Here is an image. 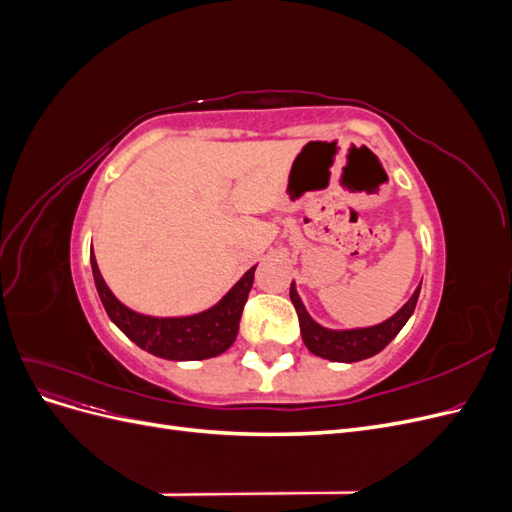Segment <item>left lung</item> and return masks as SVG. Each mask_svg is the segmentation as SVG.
<instances>
[{
	"label": "left lung",
	"mask_w": 512,
	"mask_h": 512,
	"mask_svg": "<svg viewBox=\"0 0 512 512\" xmlns=\"http://www.w3.org/2000/svg\"><path fill=\"white\" fill-rule=\"evenodd\" d=\"M418 294H421V284H418L408 303L401 307L397 314H393L389 320H384L380 324H374V327L335 331V329L322 327V324H318L312 316L307 314V309L297 294V288H294V282L290 284V301L299 314L303 344L312 354L335 363L363 361L389 346L393 342V337L404 329V324L414 314Z\"/></svg>",
	"instance_id": "8db88e82"
}]
</instances>
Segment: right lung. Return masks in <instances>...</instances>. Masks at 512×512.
<instances>
[{
  "instance_id": "1",
  "label": "right lung",
  "mask_w": 512,
  "mask_h": 512,
  "mask_svg": "<svg viewBox=\"0 0 512 512\" xmlns=\"http://www.w3.org/2000/svg\"><path fill=\"white\" fill-rule=\"evenodd\" d=\"M91 271H94V282L108 318L138 348L168 361H203L226 352L237 339L239 320L254 284L256 267L245 271L241 280L213 307L179 318L145 316L123 305L102 280L94 250H91Z\"/></svg>"
}]
</instances>
